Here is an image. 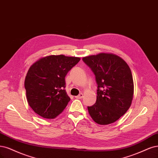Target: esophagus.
Segmentation results:
<instances>
[{
    "label": "esophagus",
    "mask_w": 158,
    "mask_h": 158,
    "mask_svg": "<svg viewBox=\"0 0 158 158\" xmlns=\"http://www.w3.org/2000/svg\"><path fill=\"white\" fill-rule=\"evenodd\" d=\"M83 97H84V96H83V94H81H81H80L76 96L75 97L77 98V99H81V98H82Z\"/></svg>",
    "instance_id": "obj_1"
}]
</instances>
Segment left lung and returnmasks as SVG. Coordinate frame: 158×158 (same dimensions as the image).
<instances>
[{"instance_id": "left-lung-1", "label": "left lung", "mask_w": 158, "mask_h": 158, "mask_svg": "<svg viewBox=\"0 0 158 158\" xmlns=\"http://www.w3.org/2000/svg\"><path fill=\"white\" fill-rule=\"evenodd\" d=\"M95 76L97 100L88 106L89 115L98 124L117 121L128 110L133 98L134 84L129 67L115 54L100 53L82 58Z\"/></svg>"}]
</instances>
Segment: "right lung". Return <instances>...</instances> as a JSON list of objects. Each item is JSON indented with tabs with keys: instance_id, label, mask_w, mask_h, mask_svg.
I'll list each match as a JSON object with an SVG mask.
<instances>
[{
	"instance_id": "right-lung-1",
	"label": "right lung",
	"mask_w": 158,
	"mask_h": 158,
	"mask_svg": "<svg viewBox=\"0 0 158 158\" xmlns=\"http://www.w3.org/2000/svg\"><path fill=\"white\" fill-rule=\"evenodd\" d=\"M80 60V57L52 55L42 57L30 67L25 80L27 102L42 118L59 116L70 99L65 88L64 78Z\"/></svg>"
}]
</instances>
